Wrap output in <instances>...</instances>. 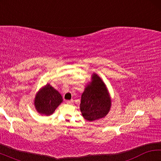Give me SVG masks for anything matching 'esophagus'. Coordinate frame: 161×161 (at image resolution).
I'll list each match as a JSON object with an SVG mask.
<instances>
[{
  "instance_id": "esophagus-1",
  "label": "esophagus",
  "mask_w": 161,
  "mask_h": 161,
  "mask_svg": "<svg viewBox=\"0 0 161 161\" xmlns=\"http://www.w3.org/2000/svg\"><path fill=\"white\" fill-rule=\"evenodd\" d=\"M74 102V100L73 99H71V100H67L66 101V103H69V104H72V103Z\"/></svg>"
}]
</instances>
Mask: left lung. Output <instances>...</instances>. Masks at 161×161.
<instances>
[{
  "mask_svg": "<svg viewBox=\"0 0 161 161\" xmlns=\"http://www.w3.org/2000/svg\"><path fill=\"white\" fill-rule=\"evenodd\" d=\"M92 83L81 94L80 110L84 118L92 121L103 118L108 113L111 99L104 83L97 75L92 76Z\"/></svg>",
  "mask_w": 161,
  "mask_h": 161,
  "instance_id": "1",
  "label": "left lung"
}]
</instances>
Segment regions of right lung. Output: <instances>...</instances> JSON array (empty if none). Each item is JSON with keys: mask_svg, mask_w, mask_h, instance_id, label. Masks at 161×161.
I'll list each match as a JSON object with an SVG mask.
<instances>
[{"mask_svg": "<svg viewBox=\"0 0 161 161\" xmlns=\"http://www.w3.org/2000/svg\"><path fill=\"white\" fill-rule=\"evenodd\" d=\"M62 102V97L59 92L50 84L40 89L35 99V106L41 114L50 115Z\"/></svg>", "mask_w": 161, "mask_h": 161, "instance_id": "right-lung-1", "label": "right lung"}]
</instances>
